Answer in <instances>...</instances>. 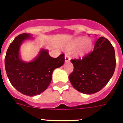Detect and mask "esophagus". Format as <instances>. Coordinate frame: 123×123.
Returning a JSON list of instances; mask_svg holds the SVG:
<instances>
[{
    "label": "esophagus",
    "instance_id": "34e87169",
    "mask_svg": "<svg viewBox=\"0 0 123 123\" xmlns=\"http://www.w3.org/2000/svg\"><path fill=\"white\" fill-rule=\"evenodd\" d=\"M70 59H71L70 56H69L68 54H65V61L68 62L70 61Z\"/></svg>",
    "mask_w": 123,
    "mask_h": 123
}]
</instances>
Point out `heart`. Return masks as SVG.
<instances>
[{"label":"heart","mask_w":123,"mask_h":123,"mask_svg":"<svg viewBox=\"0 0 123 123\" xmlns=\"http://www.w3.org/2000/svg\"><path fill=\"white\" fill-rule=\"evenodd\" d=\"M81 49L78 50V54H82L85 51H86L89 49L92 46V41L88 38L85 39L84 37H79L72 41L69 45V48H75L81 45Z\"/></svg>","instance_id":"b5f03b06"}]
</instances>
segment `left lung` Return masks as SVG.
Instances as JSON below:
<instances>
[{
	"label": "left lung",
	"instance_id": "obj_1",
	"mask_svg": "<svg viewBox=\"0 0 123 123\" xmlns=\"http://www.w3.org/2000/svg\"><path fill=\"white\" fill-rule=\"evenodd\" d=\"M71 61L74 69L69 79L76 90L85 94L102 89L113 75L116 64L114 47L104 37L98 39L91 52Z\"/></svg>",
	"mask_w": 123,
	"mask_h": 123
}]
</instances>
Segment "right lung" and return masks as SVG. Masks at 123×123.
Wrapping results in <instances>:
<instances>
[{
    "label": "right lung",
    "instance_id": "right-lung-1",
    "mask_svg": "<svg viewBox=\"0 0 123 123\" xmlns=\"http://www.w3.org/2000/svg\"><path fill=\"white\" fill-rule=\"evenodd\" d=\"M30 36L22 33L15 38L7 50L5 68L10 82L17 90L28 96H35L47 88L53 71L63 65L65 57L61 54L58 57L53 58L47 50H42L33 61L23 62L19 57V49L23 41Z\"/></svg>",
    "mask_w": 123,
    "mask_h": 123
}]
</instances>
